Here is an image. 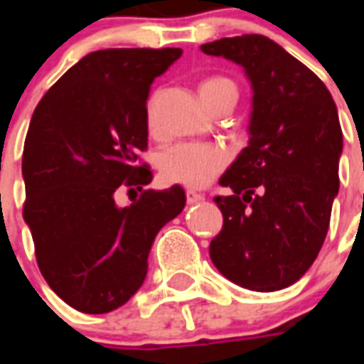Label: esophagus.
Segmentation results:
<instances>
[{
  "label": "esophagus",
  "instance_id": "1",
  "mask_svg": "<svg viewBox=\"0 0 364 364\" xmlns=\"http://www.w3.org/2000/svg\"><path fill=\"white\" fill-rule=\"evenodd\" d=\"M185 198H187V204L191 205V204H198V202H202L205 196L200 193H194V191H185Z\"/></svg>",
  "mask_w": 364,
  "mask_h": 364
}]
</instances>
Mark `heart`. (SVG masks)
I'll use <instances>...</instances> for the list:
<instances>
[{"instance_id": "obj_1", "label": "heart", "mask_w": 364, "mask_h": 364, "mask_svg": "<svg viewBox=\"0 0 364 364\" xmlns=\"http://www.w3.org/2000/svg\"><path fill=\"white\" fill-rule=\"evenodd\" d=\"M198 92L208 107L227 96L234 100L238 98V88L227 77H208L200 82ZM145 122L147 130L156 134L153 100H149L145 107ZM156 164L166 183L183 185L187 188H202L227 168L228 154L225 149L210 143H177L159 154Z\"/></svg>"}]
</instances>
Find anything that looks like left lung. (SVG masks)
Listing matches in <instances>:
<instances>
[{
	"instance_id": "obj_1",
	"label": "left lung",
	"mask_w": 364,
	"mask_h": 364,
	"mask_svg": "<svg viewBox=\"0 0 364 364\" xmlns=\"http://www.w3.org/2000/svg\"><path fill=\"white\" fill-rule=\"evenodd\" d=\"M240 64L253 85L249 145L215 196L223 228L210 243L217 270L236 285L270 293L299 282L327 236L338 194L342 128L327 87L266 36L205 43Z\"/></svg>"
}]
</instances>
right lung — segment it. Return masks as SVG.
Masks as SVG:
<instances>
[{"instance_id": "right-lung-1", "label": "right lung", "mask_w": 364, "mask_h": 364, "mask_svg": "<svg viewBox=\"0 0 364 364\" xmlns=\"http://www.w3.org/2000/svg\"><path fill=\"white\" fill-rule=\"evenodd\" d=\"M181 48H105L87 54L48 88L22 153L24 221L45 282L82 314L126 304L147 276L154 236L181 213L185 193L143 191L153 171L145 107L151 82ZM142 191L119 208V190Z\"/></svg>"}]
</instances>
